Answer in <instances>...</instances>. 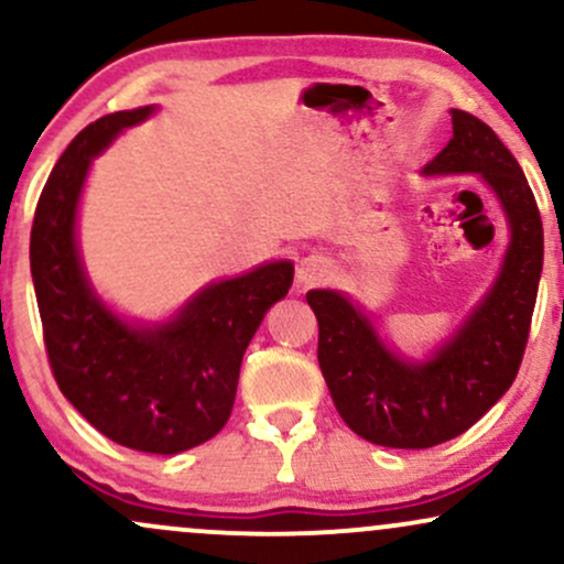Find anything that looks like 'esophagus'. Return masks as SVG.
<instances>
[{
  "instance_id": "esophagus-1",
  "label": "esophagus",
  "mask_w": 564,
  "mask_h": 564,
  "mask_svg": "<svg viewBox=\"0 0 564 564\" xmlns=\"http://www.w3.org/2000/svg\"><path fill=\"white\" fill-rule=\"evenodd\" d=\"M326 275H328V262L323 260L321 254L304 257V260L300 262V268H296V281H300L302 286H313V283H321Z\"/></svg>"
}]
</instances>
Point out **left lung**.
Listing matches in <instances>:
<instances>
[{"mask_svg": "<svg viewBox=\"0 0 564 564\" xmlns=\"http://www.w3.org/2000/svg\"><path fill=\"white\" fill-rule=\"evenodd\" d=\"M451 121L453 138L424 174H480L511 232L494 286L467 321L426 360H405L341 291H307L336 411L355 435L384 448H432L485 416L520 371L539 294L543 225L525 174L477 116L453 108Z\"/></svg>", "mask_w": 564, "mask_h": 564, "instance_id": "1", "label": "left lung"}]
</instances>
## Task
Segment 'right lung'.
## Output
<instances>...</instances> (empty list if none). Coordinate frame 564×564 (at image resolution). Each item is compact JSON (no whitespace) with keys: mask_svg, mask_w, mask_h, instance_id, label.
I'll return each instance as SVG.
<instances>
[{"mask_svg":"<svg viewBox=\"0 0 564 564\" xmlns=\"http://www.w3.org/2000/svg\"><path fill=\"white\" fill-rule=\"evenodd\" d=\"M156 108L108 113L84 127L57 159L31 228V275L44 347L68 403L132 451L196 448L228 424L251 336L289 294L294 264L264 262L198 291L164 323L116 315L84 273L76 215L93 159Z\"/></svg>","mask_w":564,"mask_h":564,"instance_id":"1","label":"right lung"}]
</instances>
